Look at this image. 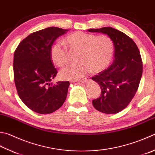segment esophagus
<instances>
[{
	"label": "esophagus",
	"instance_id": "obj_1",
	"mask_svg": "<svg viewBox=\"0 0 155 155\" xmlns=\"http://www.w3.org/2000/svg\"><path fill=\"white\" fill-rule=\"evenodd\" d=\"M89 80H90V79L86 78L82 79V80H80L79 81H80V82H81V83H86V82H87V81H88Z\"/></svg>",
	"mask_w": 155,
	"mask_h": 155
}]
</instances>
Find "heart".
<instances>
[{"mask_svg":"<svg viewBox=\"0 0 155 155\" xmlns=\"http://www.w3.org/2000/svg\"><path fill=\"white\" fill-rule=\"evenodd\" d=\"M64 45L55 43L51 48V57L59 67L66 65L69 61V51L79 52L76 65H69L61 69L62 80H77L90 72L99 73L108 68L113 59L114 45L112 39L105 34H96L75 31L63 40Z\"/></svg>","mask_w":155,"mask_h":155,"instance_id":"b5f03b06","label":"heart"}]
</instances>
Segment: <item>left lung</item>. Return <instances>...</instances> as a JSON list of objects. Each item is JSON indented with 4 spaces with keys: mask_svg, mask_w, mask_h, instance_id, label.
Wrapping results in <instances>:
<instances>
[{
    "mask_svg": "<svg viewBox=\"0 0 155 155\" xmlns=\"http://www.w3.org/2000/svg\"><path fill=\"white\" fill-rule=\"evenodd\" d=\"M88 31L107 34L115 46L113 63L92 78L101 88L100 98L92 104L100 112L117 113L127 107L138 90L142 75L140 53L133 40L122 31L110 27Z\"/></svg>",
    "mask_w": 155,
    "mask_h": 155,
    "instance_id": "obj_1",
    "label": "left lung"
}]
</instances>
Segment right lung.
<instances>
[{"label": "right lung", "instance_id": "right-lung-1", "mask_svg": "<svg viewBox=\"0 0 155 155\" xmlns=\"http://www.w3.org/2000/svg\"><path fill=\"white\" fill-rule=\"evenodd\" d=\"M68 31L51 27L35 31L23 39L15 51L13 75L17 94L36 113H53L66 99L69 81L50 83L57 74L51 48L55 40Z\"/></svg>", "mask_w": 155, "mask_h": 155}]
</instances>
